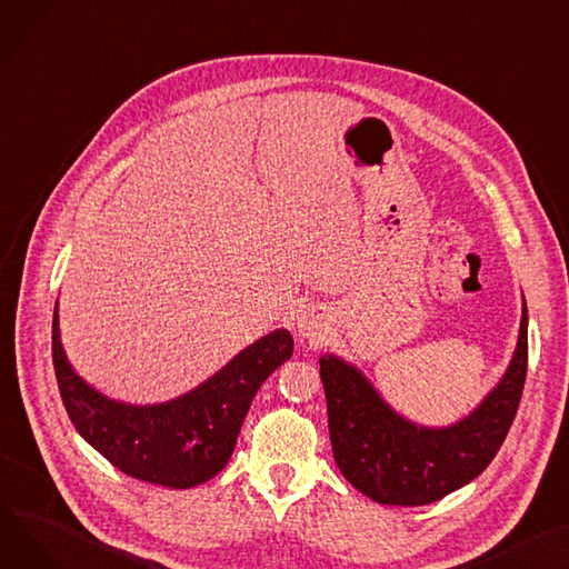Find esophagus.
<instances>
[{
    "mask_svg": "<svg viewBox=\"0 0 569 569\" xmlns=\"http://www.w3.org/2000/svg\"><path fill=\"white\" fill-rule=\"evenodd\" d=\"M295 325H297V333L301 338H309V340H320L325 336V331H327V322H325V318L316 309L301 311L297 316Z\"/></svg>",
    "mask_w": 569,
    "mask_h": 569,
    "instance_id": "34e87169",
    "label": "esophagus"
}]
</instances>
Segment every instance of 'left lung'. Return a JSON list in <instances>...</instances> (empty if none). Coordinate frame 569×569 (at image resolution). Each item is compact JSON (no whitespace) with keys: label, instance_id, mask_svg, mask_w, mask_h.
Returning <instances> with one entry per match:
<instances>
[{"label":"left lung","instance_id":"1","mask_svg":"<svg viewBox=\"0 0 569 569\" xmlns=\"http://www.w3.org/2000/svg\"><path fill=\"white\" fill-rule=\"evenodd\" d=\"M528 366V311L512 361L462 421L426 428L407 421L366 375L336 355L320 357L333 460L352 487L385 506H426L480 476L499 452L521 400Z\"/></svg>","mask_w":569,"mask_h":569}]
</instances>
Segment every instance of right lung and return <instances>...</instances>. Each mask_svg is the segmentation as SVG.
<instances>
[{"label":"right lung","instance_id":"add662e5","mask_svg":"<svg viewBox=\"0 0 569 569\" xmlns=\"http://www.w3.org/2000/svg\"><path fill=\"white\" fill-rule=\"evenodd\" d=\"M52 318V361L70 421L123 473L153 485L187 489L214 478L231 460L244 416L268 377L292 357V336L277 329L244 348L210 380L160 405L111 400L70 366Z\"/></svg>","mask_w":569,"mask_h":569}]
</instances>
